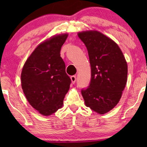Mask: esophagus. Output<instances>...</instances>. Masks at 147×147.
I'll return each instance as SVG.
<instances>
[{"mask_svg":"<svg viewBox=\"0 0 147 147\" xmlns=\"http://www.w3.org/2000/svg\"><path fill=\"white\" fill-rule=\"evenodd\" d=\"M71 83L72 84H75V82L76 81V77L75 76H71Z\"/></svg>","mask_w":147,"mask_h":147,"instance_id":"esophagus-1","label":"esophagus"}]
</instances>
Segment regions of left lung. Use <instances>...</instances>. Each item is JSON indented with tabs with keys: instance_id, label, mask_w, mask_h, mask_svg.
Listing matches in <instances>:
<instances>
[{
	"instance_id": "8db88e82",
	"label": "left lung",
	"mask_w": 147,
	"mask_h": 147,
	"mask_svg": "<svg viewBox=\"0 0 147 147\" xmlns=\"http://www.w3.org/2000/svg\"><path fill=\"white\" fill-rule=\"evenodd\" d=\"M78 35L87 47L91 65V82L82 95L87 107L104 114L122 97L127 82V63L117 43L103 33L90 30Z\"/></svg>"
}]
</instances>
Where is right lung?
Listing matches in <instances>:
<instances>
[{"mask_svg": "<svg viewBox=\"0 0 147 147\" xmlns=\"http://www.w3.org/2000/svg\"><path fill=\"white\" fill-rule=\"evenodd\" d=\"M68 36H52L38 45L24 64L21 87L27 101L42 115L50 116L63 106L71 80L60 51Z\"/></svg>", "mask_w": 147, "mask_h": 147, "instance_id": "1", "label": "right lung"}]
</instances>
